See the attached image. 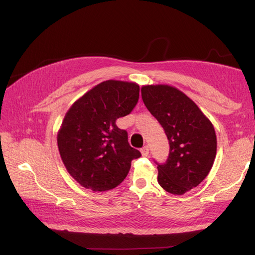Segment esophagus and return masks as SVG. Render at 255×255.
Returning <instances> with one entry per match:
<instances>
[{
    "label": "esophagus",
    "mask_w": 255,
    "mask_h": 255,
    "mask_svg": "<svg viewBox=\"0 0 255 255\" xmlns=\"http://www.w3.org/2000/svg\"><path fill=\"white\" fill-rule=\"evenodd\" d=\"M142 156H148L149 155V146L148 145H144L143 148L140 150Z\"/></svg>",
    "instance_id": "1"
}]
</instances>
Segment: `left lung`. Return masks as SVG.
I'll return each mask as SVG.
<instances>
[{"instance_id": "8db88e82", "label": "left lung", "mask_w": 255, "mask_h": 255, "mask_svg": "<svg viewBox=\"0 0 255 255\" xmlns=\"http://www.w3.org/2000/svg\"><path fill=\"white\" fill-rule=\"evenodd\" d=\"M141 97L170 145L166 163H156L158 184L170 194L184 195L211 171L217 151L215 128L197 104L175 87L146 85Z\"/></svg>"}]
</instances>
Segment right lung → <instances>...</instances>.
Masks as SVG:
<instances>
[{
	"label": "right lung",
	"mask_w": 255,
	"mask_h": 255,
	"mask_svg": "<svg viewBox=\"0 0 255 255\" xmlns=\"http://www.w3.org/2000/svg\"><path fill=\"white\" fill-rule=\"evenodd\" d=\"M139 99L136 83L109 80L72 104L57 134L61 160L81 186L92 191L117 187L130 163L141 156L116 120L133 111Z\"/></svg>",
	"instance_id": "add662e5"
}]
</instances>
